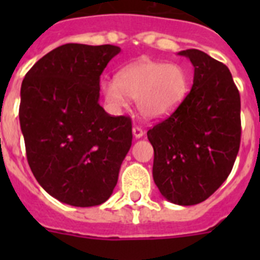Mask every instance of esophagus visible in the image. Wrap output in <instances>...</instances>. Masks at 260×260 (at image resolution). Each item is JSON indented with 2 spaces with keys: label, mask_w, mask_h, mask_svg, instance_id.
I'll use <instances>...</instances> for the list:
<instances>
[{
  "label": "esophagus",
  "mask_w": 260,
  "mask_h": 260,
  "mask_svg": "<svg viewBox=\"0 0 260 260\" xmlns=\"http://www.w3.org/2000/svg\"><path fill=\"white\" fill-rule=\"evenodd\" d=\"M133 134H134V137L137 138V139H139V138H142L143 137V128L142 127H139V126H134V127H133Z\"/></svg>",
  "instance_id": "34e87169"
}]
</instances>
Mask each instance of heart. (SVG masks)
Instances as JSON below:
<instances>
[{
  "label": "heart",
  "instance_id": "b5f03b06",
  "mask_svg": "<svg viewBox=\"0 0 260 260\" xmlns=\"http://www.w3.org/2000/svg\"><path fill=\"white\" fill-rule=\"evenodd\" d=\"M105 102L114 109L126 105V98L137 100L142 117L158 119L173 113L189 92L190 79L176 63L139 59L118 71L116 80H102Z\"/></svg>",
  "mask_w": 260,
  "mask_h": 260
}]
</instances>
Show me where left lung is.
Instances as JSON below:
<instances>
[{
    "label": "left lung",
    "mask_w": 260,
    "mask_h": 260,
    "mask_svg": "<svg viewBox=\"0 0 260 260\" xmlns=\"http://www.w3.org/2000/svg\"><path fill=\"white\" fill-rule=\"evenodd\" d=\"M178 54L194 66L191 91L147 137L161 195L192 206L210 198L232 172L241 143V99L224 63L198 49Z\"/></svg>",
    "instance_id": "1"
}]
</instances>
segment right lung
Here are the masks:
<instances>
[{
  "label": "right lung",
  "mask_w": 260,
  "mask_h": 260,
  "mask_svg": "<svg viewBox=\"0 0 260 260\" xmlns=\"http://www.w3.org/2000/svg\"><path fill=\"white\" fill-rule=\"evenodd\" d=\"M116 45L65 44L29 69L20 88L19 121L27 161L59 202L92 207L109 198L132 147V119L99 104L100 75Z\"/></svg>",
  "instance_id": "right-lung-1"
}]
</instances>
